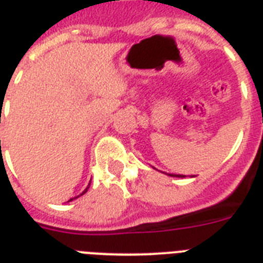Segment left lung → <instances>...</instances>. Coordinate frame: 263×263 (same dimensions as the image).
<instances>
[{
	"label": "left lung",
	"instance_id": "8db88e82",
	"mask_svg": "<svg viewBox=\"0 0 263 263\" xmlns=\"http://www.w3.org/2000/svg\"><path fill=\"white\" fill-rule=\"evenodd\" d=\"M170 176H173V174H170ZM173 177H185V176H173Z\"/></svg>",
	"mask_w": 263,
	"mask_h": 263
}]
</instances>
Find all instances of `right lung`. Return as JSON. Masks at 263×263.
Returning a JSON list of instances; mask_svg holds the SVG:
<instances>
[{"instance_id": "1", "label": "right lung", "mask_w": 263, "mask_h": 263, "mask_svg": "<svg viewBox=\"0 0 263 263\" xmlns=\"http://www.w3.org/2000/svg\"><path fill=\"white\" fill-rule=\"evenodd\" d=\"M89 186H90V182H89V185H87V187H86V189H85V191H83V192H82V193H81V194H80V196H82V194H83V193H86V192H87V189H89ZM80 196H77V197H80ZM77 197H74V198H77ZM71 200H72V198H70L69 201H71Z\"/></svg>"}]
</instances>
